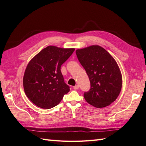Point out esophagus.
<instances>
[{"mask_svg": "<svg viewBox=\"0 0 146 146\" xmlns=\"http://www.w3.org/2000/svg\"><path fill=\"white\" fill-rule=\"evenodd\" d=\"M73 89H79V86H78V85L74 86H73Z\"/></svg>", "mask_w": 146, "mask_h": 146, "instance_id": "34e87169", "label": "esophagus"}]
</instances>
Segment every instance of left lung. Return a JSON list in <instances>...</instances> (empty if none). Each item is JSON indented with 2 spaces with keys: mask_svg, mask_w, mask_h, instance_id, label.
Masks as SVG:
<instances>
[{
  "mask_svg": "<svg viewBox=\"0 0 146 146\" xmlns=\"http://www.w3.org/2000/svg\"><path fill=\"white\" fill-rule=\"evenodd\" d=\"M78 60L86 72L91 83L84 93L86 102L97 108L109 106L121 91L122 76L115 59L99 46H91L76 50Z\"/></svg>",
  "mask_w": 146,
  "mask_h": 146,
  "instance_id": "left-lung-1",
  "label": "left lung"
}]
</instances>
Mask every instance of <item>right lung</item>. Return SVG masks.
Here are the masks:
<instances>
[{"label":"right lung","instance_id":"add662e5","mask_svg":"<svg viewBox=\"0 0 146 146\" xmlns=\"http://www.w3.org/2000/svg\"><path fill=\"white\" fill-rule=\"evenodd\" d=\"M74 51L49 46L29 62L23 76L26 95L36 106L48 109L57 106L70 91L64 81L61 66Z\"/></svg>","mask_w":146,"mask_h":146}]
</instances>
